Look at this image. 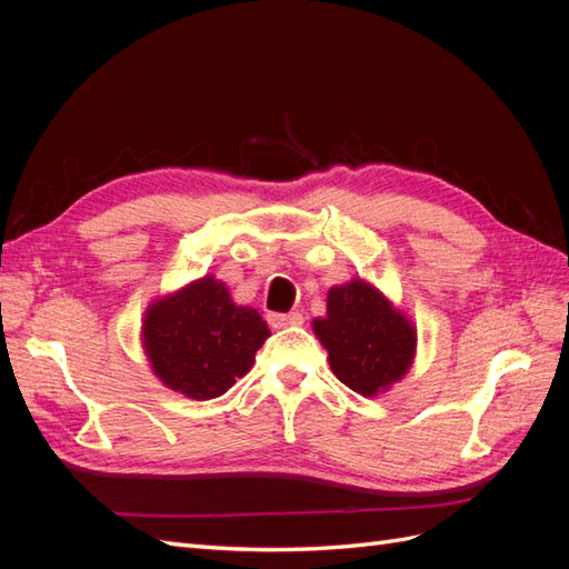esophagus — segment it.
<instances>
[{"mask_svg": "<svg viewBox=\"0 0 569 569\" xmlns=\"http://www.w3.org/2000/svg\"><path fill=\"white\" fill-rule=\"evenodd\" d=\"M301 322H303L301 313H268V325L274 327V330H282V327L301 325Z\"/></svg>", "mask_w": 569, "mask_h": 569, "instance_id": "1", "label": "esophagus"}]
</instances>
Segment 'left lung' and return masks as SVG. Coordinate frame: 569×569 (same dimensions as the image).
<instances>
[{"label":"left lung","instance_id":"obj_1","mask_svg":"<svg viewBox=\"0 0 569 569\" xmlns=\"http://www.w3.org/2000/svg\"><path fill=\"white\" fill-rule=\"evenodd\" d=\"M313 330L330 353L332 372L363 396L399 382L416 356V327L363 280L332 287L327 318H318Z\"/></svg>","mask_w":569,"mask_h":569}]
</instances>
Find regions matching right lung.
Instances as JSON below:
<instances>
[{
  "mask_svg": "<svg viewBox=\"0 0 569 569\" xmlns=\"http://www.w3.org/2000/svg\"><path fill=\"white\" fill-rule=\"evenodd\" d=\"M144 349L159 380L187 399L209 401L244 377L270 337L253 308L234 306L228 287L203 278L149 306Z\"/></svg>",
  "mask_w": 569,
  "mask_h": 569,
  "instance_id": "1",
  "label": "right lung"
}]
</instances>
